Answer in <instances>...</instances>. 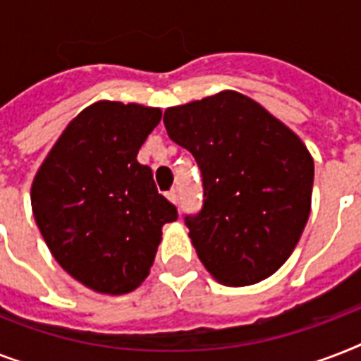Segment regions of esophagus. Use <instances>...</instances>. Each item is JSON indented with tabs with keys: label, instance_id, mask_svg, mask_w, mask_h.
I'll return each mask as SVG.
<instances>
[{
	"label": "esophagus",
	"instance_id": "esophagus-1",
	"mask_svg": "<svg viewBox=\"0 0 361 361\" xmlns=\"http://www.w3.org/2000/svg\"><path fill=\"white\" fill-rule=\"evenodd\" d=\"M166 198H169V200H170V202H172V204H176V202H178V195H176V191H174V189H172V191H169V192H166Z\"/></svg>",
	"mask_w": 361,
	"mask_h": 361
}]
</instances>
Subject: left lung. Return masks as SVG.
<instances>
[{
    "label": "left lung",
    "instance_id": "8db88e82",
    "mask_svg": "<svg viewBox=\"0 0 361 361\" xmlns=\"http://www.w3.org/2000/svg\"><path fill=\"white\" fill-rule=\"evenodd\" d=\"M163 121L202 172L204 206L185 225L204 268L228 286L274 275L311 212L314 163L305 144L231 90L166 109Z\"/></svg>",
    "mask_w": 361,
    "mask_h": 361
}]
</instances>
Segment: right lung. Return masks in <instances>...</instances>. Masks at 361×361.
Masks as SVG:
<instances>
[{
    "label": "right lung",
    "mask_w": 361,
    "mask_h": 361,
    "mask_svg": "<svg viewBox=\"0 0 361 361\" xmlns=\"http://www.w3.org/2000/svg\"><path fill=\"white\" fill-rule=\"evenodd\" d=\"M163 112L99 101L71 121L31 185V208L52 257L101 294L133 292L147 277L164 223L178 209L159 195L138 149Z\"/></svg>",
    "instance_id": "add662e5"
}]
</instances>
